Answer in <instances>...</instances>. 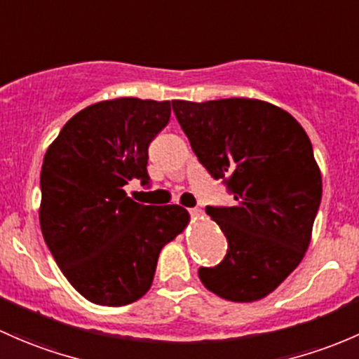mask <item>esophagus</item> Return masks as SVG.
I'll return each mask as SVG.
<instances>
[{"label":"esophagus","mask_w":359,"mask_h":359,"mask_svg":"<svg viewBox=\"0 0 359 359\" xmlns=\"http://www.w3.org/2000/svg\"><path fill=\"white\" fill-rule=\"evenodd\" d=\"M188 212H190L194 217H201L202 216L201 207H191V209H188Z\"/></svg>","instance_id":"34e87169"}]
</instances>
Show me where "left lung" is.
Segmentation results:
<instances>
[{
    "instance_id": "8db88e82",
    "label": "left lung",
    "mask_w": 359,
    "mask_h": 359,
    "mask_svg": "<svg viewBox=\"0 0 359 359\" xmlns=\"http://www.w3.org/2000/svg\"><path fill=\"white\" fill-rule=\"evenodd\" d=\"M172 110L198 162L235 201L205 207L228 250L198 276L228 301L262 299L308 250L321 202L311 142L289 112L261 100H172Z\"/></svg>"
}]
</instances>
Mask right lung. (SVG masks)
<instances>
[{"label":"right lung","instance_id":"right-lung-1","mask_svg":"<svg viewBox=\"0 0 359 359\" xmlns=\"http://www.w3.org/2000/svg\"><path fill=\"white\" fill-rule=\"evenodd\" d=\"M171 103L117 98L77 112L41 168V231L70 285L100 306L135 302L152 285L162 247L184 230L180 205H145L124 187H150L149 147Z\"/></svg>","mask_w":359,"mask_h":359}]
</instances>
